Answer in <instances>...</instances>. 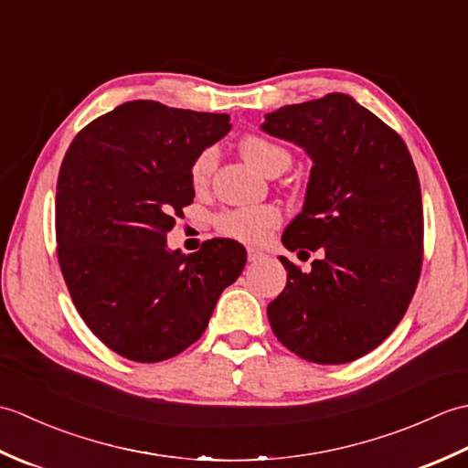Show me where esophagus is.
<instances>
[{
	"mask_svg": "<svg viewBox=\"0 0 468 468\" xmlns=\"http://www.w3.org/2000/svg\"><path fill=\"white\" fill-rule=\"evenodd\" d=\"M261 257H265L263 251L253 250V247H250V250H247V260H250V261H260Z\"/></svg>",
	"mask_w": 468,
	"mask_h": 468,
	"instance_id": "esophagus-1",
	"label": "esophagus"
}]
</instances>
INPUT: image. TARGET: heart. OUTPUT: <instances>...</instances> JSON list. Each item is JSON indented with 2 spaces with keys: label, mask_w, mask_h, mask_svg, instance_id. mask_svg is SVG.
Instances as JSON below:
<instances>
[{
  "label": "heart",
  "mask_w": 468,
  "mask_h": 468,
  "mask_svg": "<svg viewBox=\"0 0 468 468\" xmlns=\"http://www.w3.org/2000/svg\"><path fill=\"white\" fill-rule=\"evenodd\" d=\"M239 151L243 158L257 171L270 175L273 168H287L292 163L290 153L282 144L267 141L263 136L250 134L245 136ZM215 168V153L203 151L195 158L191 166V183L195 188H201L208 183ZM282 223V213L271 205H255L229 208L221 215H217L215 225L217 231L229 237V239L241 241L247 245H260L271 235L273 229Z\"/></svg>",
  "instance_id": "obj_1"
}]
</instances>
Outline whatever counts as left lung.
I'll return each mask as SVG.
<instances>
[{
    "label": "left lung",
    "mask_w": 468,
    "mask_h": 468,
    "mask_svg": "<svg viewBox=\"0 0 468 468\" xmlns=\"http://www.w3.org/2000/svg\"><path fill=\"white\" fill-rule=\"evenodd\" d=\"M261 131L312 158L290 251H320L303 273L287 257L271 330L307 362L346 364L380 346L404 317L422 267L419 175L402 138L352 96L325 94L265 114Z\"/></svg>",
    "instance_id": "8db88e82"
}]
</instances>
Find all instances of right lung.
Masks as SVG:
<instances>
[{"label": "right lung", "instance_id": "1", "mask_svg": "<svg viewBox=\"0 0 468 468\" xmlns=\"http://www.w3.org/2000/svg\"><path fill=\"white\" fill-rule=\"evenodd\" d=\"M229 114L133 101L98 116L69 144L58 176V260L94 335L134 362H163L203 335L247 253L211 239L183 255L166 247L193 203L191 166L231 131Z\"/></svg>", "mask_w": 468, "mask_h": 468}]
</instances>
